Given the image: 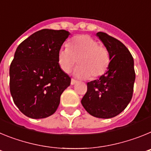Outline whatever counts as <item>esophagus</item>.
<instances>
[{
  "label": "esophagus",
  "mask_w": 151,
  "mask_h": 151,
  "mask_svg": "<svg viewBox=\"0 0 151 151\" xmlns=\"http://www.w3.org/2000/svg\"><path fill=\"white\" fill-rule=\"evenodd\" d=\"M76 83H77L76 80H75V79H73V78H72V79H71V85H75Z\"/></svg>",
  "instance_id": "34e87169"
}]
</instances>
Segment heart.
Here are the masks:
<instances>
[{
    "mask_svg": "<svg viewBox=\"0 0 151 151\" xmlns=\"http://www.w3.org/2000/svg\"><path fill=\"white\" fill-rule=\"evenodd\" d=\"M77 61H76V60ZM78 63L74 75L80 78H97L106 73L110 57L106 47L88 35H78L72 38L67 47H61L57 53V63L64 73H69Z\"/></svg>",
    "mask_w": 151,
    "mask_h": 151,
    "instance_id": "obj_1",
    "label": "heart"
}]
</instances>
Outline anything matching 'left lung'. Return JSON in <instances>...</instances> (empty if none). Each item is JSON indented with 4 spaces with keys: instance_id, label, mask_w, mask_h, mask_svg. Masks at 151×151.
Wrapping results in <instances>:
<instances>
[{
    "instance_id": "left-lung-1",
    "label": "left lung",
    "mask_w": 151,
    "mask_h": 151,
    "mask_svg": "<svg viewBox=\"0 0 151 151\" xmlns=\"http://www.w3.org/2000/svg\"><path fill=\"white\" fill-rule=\"evenodd\" d=\"M96 35L109 51L110 66L98 79L88 82L81 103L93 116L110 119L123 111L132 100L135 80L134 60L121 41L101 32Z\"/></svg>"
}]
</instances>
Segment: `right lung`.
Returning <instances> with one entry per match:
<instances>
[{
  "label": "right lung",
  "mask_w": 151,
  "mask_h": 151,
  "mask_svg": "<svg viewBox=\"0 0 151 151\" xmlns=\"http://www.w3.org/2000/svg\"><path fill=\"white\" fill-rule=\"evenodd\" d=\"M70 33L41 29L17 47L10 67L13 102L24 115L43 119L54 114L71 78L57 63V53Z\"/></svg>",
  "instance_id": "1"
}]
</instances>
